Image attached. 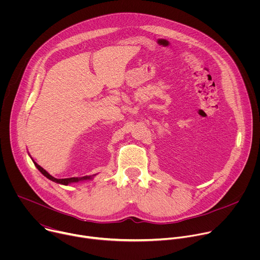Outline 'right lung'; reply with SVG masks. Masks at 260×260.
Segmentation results:
<instances>
[{
	"label": "right lung",
	"mask_w": 260,
	"mask_h": 260,
	"mask_svg": "<svg viewBox=\"0 0 260 260\" xmlns=\"http://www.w3.org/2000/svg\"><path fill=\"white\" fill-rule=\"evenodd\" d=\"M34 161V160H32ZM35 166L36 168L38 169L46 178H48L49 180L55 182V183H58V184H62V185H68L70 183H74V182H79V181H83V180H90L92 178V176H84V177H81V178H78V177H72V178H66V179H56L54 177H52L50 174H48L42 167H40L38 164L35 162Z\"/></svg>",
	"instance_id": "right-lung-1"
}]
</instances>
